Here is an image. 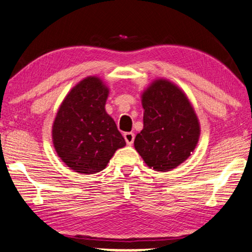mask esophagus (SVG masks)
I'll return each instance as SVG.
<instances>
[{
    "mask_svg": "<svg viewBox=\"0 0 252 252\" xmlns=\"http://www.w3.org/2000/svg\"><path fill=\"white\" fill-rule=\"evenodd\" d=\"M123 136H125V140L126 144H129V146H131L132 143H133L134 141V133H132V132H126L125 134H123Z\"/></svg>",
    "mask_w": 252,
    "mask_h": 252,
    "instance_id": "esophagus-1",
    "label": "esophagus"
}]
</instances>
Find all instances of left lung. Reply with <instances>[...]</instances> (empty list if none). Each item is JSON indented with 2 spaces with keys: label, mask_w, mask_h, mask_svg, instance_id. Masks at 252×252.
<instances>
[{
  "label": "left lung",
  "mask_w": 252,
  "mask_h": 252,
  "mask_svg": "<svg viewBox=\"0 0 252 252\" xmlns=\"http://www.w3.org/2000/svg\"><path fill=\"white\" fill-rule=\"evenodd\" d=\"M143 129L135 150L149 168L170 171L183 163L197 147L200 122L191 102L177 84L156 79L141 94Z\"/></svg>",
  "instance_id": "8db88e82"
}]
</instances>
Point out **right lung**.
Segmentation results:
<instances>
[{"instance_id": "right-lung-1", "label": "right lung", "mask_w": 252, "mask_h": 252, "mask_svg": "<svg viewBox=\"0 0 252 252\" xmlns=\"http://www.w3.org/2000/svg\"><path fill=\"white\" fill-rule=\"evenodd\" d=\"M109 88L99 76H87L65 95L52 126L55 152L75 172L105 169L118 149L126 146L116 122L105 111Z\"/></svg>"}]
</instances>
